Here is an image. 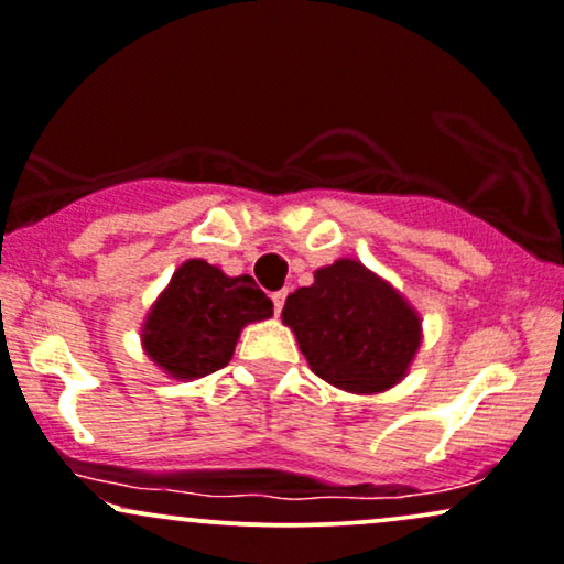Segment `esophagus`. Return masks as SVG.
<instances>
[{
    "instance_id": "34e87169",
    "label": "esophagus",
    "mask_w": 564,
    "mask_h": 564,
    "mask_svg": "<svg viewBox=\"0 0 564 564\" xmlns=\"http://www.w3.org/2000/svg\"><path fill=\"white\" fill-rule=\"evenodd\" d=\"M284 299H288V293H284V290H280V293H271V303H274V312H276V314L282 312Z\"/></svg>"
}]
</instances>
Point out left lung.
I'll return each instance as SVG.
<instances>
[{
	"mask_svg": "<svg viewBox=\"0 0 564 564\" xmlns=\"http://www.w3.org/2000/svg\"><path fill=\"white\" fill-rule=\"evenodd\" d=\"M282 322L316 376L349 394L394 389L423 344L413 303L357 258L316 269L308 288L288 295Z\"/></svg>",
	"mask_w": 564,
	"mask_h": 564,
	"instance_id": "left-lung-1",
	"label": "left lung"
}]
</instances>
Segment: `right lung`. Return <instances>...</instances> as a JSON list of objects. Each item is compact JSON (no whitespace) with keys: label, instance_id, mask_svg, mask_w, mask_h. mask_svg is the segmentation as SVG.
I'll return each mask as SVG.
<instances>
[{"label":"right lung","instance_id":"obj_1","mask_svg":"<svg viewBox=\"0 0 564 564\" xmlns=\"http://www.w3.org/2000/svg\"><path fill=\"white\" fill-rule=\"evenodd\" d=\"M274 314L256 280L229 276L188 258L156 295L141 327V346L167 378L197 381L229 365L239 333Z\"/></svg>","mask_w":564,"mask_h":564}]
</instances>
